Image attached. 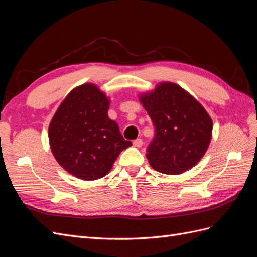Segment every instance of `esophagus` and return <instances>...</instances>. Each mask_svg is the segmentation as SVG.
I'll return each mask as SVG.
<instances>
[{
	"label": "esophagus",
	"instance_id": "1",
	"mask_svg": "<svg viewBox=\"0 0 257 257\" xmlns=\"http://www.w3.org/2000/svg\"><path fill=\"white\" fill-rule=\"evenodd\" d=\"M133 145H134L135 147H137V148L142 147V146H143V139H141V138L135 139V141L133 142Z\"/></svg>",
	"mask_w": 257,
	"mask_h": 257
}]
</instances>
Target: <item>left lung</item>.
<instances>
[{"instance_id":"1","label":"left lung","mask_w":257,"mask_h":257,"mask_svg":"<svg viewBox=\"0 0 257 257\" xmlns=\"http://www.w3.org/2000/svg\"><path fill=\"white\" fill-rule=\"evenodd\" d=\"M154 126L147 148L150 165L166 175H179L195 166L212 137V120L205 108L180 85L163 82L141 96Z\"/></svg>"}]
</instances>
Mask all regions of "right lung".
I'll return each instance as SVG.
<instances>
[{"mask_svg":"<svg viewBox=\"0 0 257 257\" xmlns=\"http://www.w3.org/2000/svg\"><path fill=\"white\" fill-rule=\"evenodd\" d=\"M109 99L95 84L69 92L49 124L51 151L66 172L82 180L105 177L132 143L108 116Z\"/></svg>","mask_w":257,"mask_h":257,"instance_id":"1","label":"right lung"}]
</instances>
